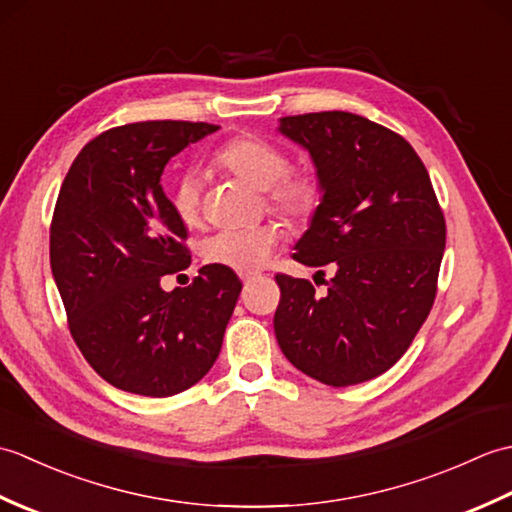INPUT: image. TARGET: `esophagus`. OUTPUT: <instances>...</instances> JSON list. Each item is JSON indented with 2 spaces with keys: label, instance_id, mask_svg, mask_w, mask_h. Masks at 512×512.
Returning a JSON list of instances; mask_svg holds the SVG:
<instances>
[{
  "label": "esophagus",
  "instance_id": "esophagus-1",
  "mask_svg": "<svg viewBox=\"0 0 512 512\" xmlns=\"http://www.w3.org/2000/svg\"><path fill=\"white\" fill-rule=\"evenodd\" d=\"M253 281H255V277H250V275H248V277H244V288H248L250 284H253Z\"/></svg>",
  "mask_w": 512,
  "mask_h": 512
}]
</instances>
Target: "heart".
Returning <instances> with one entry per match:
<instances>
[{"label": "heart", "instance_id": "obj_1", "mask_svg": "<svg viewBox=\"0 0 512 512\" xmlns=\"http://www.w3.org/2000/svg\"><path fill=\"white\" fill-rule=\"evenodd\" d=\"M215 165L233 173L250 187L268 191L270 204L295 222H303L317 211L321 189L310 173L290 171L286 151L259 136H237L215 151ZM173 209L184 224H193L200 213V180L184 173L173 184ZM279 244L275 224L226 228L204 244V257L211 264L226 266L242 275L262 270Z\"/></svg>", "mask_w": 512, "mask_h": 512}]
</instances>
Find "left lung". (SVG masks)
Here are the masks:
<instances>
[{
	"label": "left lung",
	"mask_w": 512,
	"mask_h": 512,
	"mask_svg": "<svg viewBox=\"0 0 512 512\" xmlns=\"http://www.w3.org/2000/svg\"><path fill=\"white\" fill-rule=\"evenodd\" d=\"M279 132L308 151L323 193L292 257L334 277L323 297L308 279L275 277L277 343L314 380L365 383L407 352L436 299L447 244L436 191L407 140L369 118L284 116Z\"/></svg>",
	"instance_id": "obj_1"
}]
</instances>
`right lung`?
<instances>
[{"label":"right lung","instance_id":"add662e5","mask_svg":"<svg viewBox=\"0 0 512 512\" xmlns=\"http://www.w3.org/2000/svg\"><path fill=\"white\" fill-rule=\"evenodd\" d=\"M217 125L145 121L90 140L65 176L50 226V266L70 332L94 372L129 394H180L222 350L242 281L202 266L187 288L162 275L191 264L187 226L162 191L167 162Z\"/></svg>","mask_w":512,"mask_h":512}]
</instances>
